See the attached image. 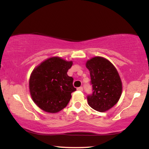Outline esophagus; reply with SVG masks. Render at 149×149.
Masks as SVG:
<instances>
[{
    "instance_id": "1",
    "label": "esophagus",
    "mask_w": 149,
    "mask_h": 149,
    "mask_svg": "<svg viewBox=\"0 0 149 149\" xmlns=\"http://www.w3.org/2000/svg\"><path fill=\"white\" fill-rule=\"evenodd\" d=\"M77 90L81 91H82L83 90V87H79L77 88Z\"/></svg>"
}]
</instances>
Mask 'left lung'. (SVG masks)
Masks as SVG:
<instances>
[{
  "mask_svg": "<svg viewBox=\"0 0 149 149\" xmlns=\"http://www.w3.org/2000/svg\"><path fill=\"white\" fill-rule=\"evenodd\" d=\"M92 94L88 95V104L95 110L105 111L115 105L122 94V85L117 70L109 60L97 56L88 60Z\"/></svg>",
  "mask_w": 149,
  "mask_h": 149,
  "instance_id": "obj_1",
  "label": "left lung"
}]
</instances>
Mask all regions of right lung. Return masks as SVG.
Here are the masks:
<instances>
[{
  "instance_id": "obj_1",
  "label": "right lung",
  "mask_w": 149,
  "mask_h": 149,
  "mask_svg": "<svg viewBox=\"0 0 149 149\" xmlns=\"http://www.w3.org/2000/svg\"><path fill=\"white\" fill-rule=\"evenodd\" d=\"M72 65V61L52 57L33 70L29 79L30 94L42 110L56 113L68 105L71 93L76 91L73 78L67 74Z\"/></svg>"
}]
</instances>
